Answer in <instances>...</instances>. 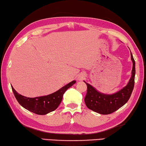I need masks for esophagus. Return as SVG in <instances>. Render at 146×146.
Segmentation results:
<instances>
[{
	"label": "esophagus",
	"instance_id": "obj_1",
	"mask_svg": "<svg viewBox=\"0 0 146 146\" xmlns=\"http://www.w3.org/2000/svg\"><path fill=\"white\" fill-rule=\"evenodd\" d=\"M84 76L83 75H81V76H79V77H78V80H80V81H81V80H83V79H84Z\"/></svg>",
	"mask_w": 146,
	"mask_h": 146
}]
</instances>
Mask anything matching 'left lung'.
I'll return each mask as SVG.
<instances>
[{"label": "left lung", "mask_w": 146, "mask_h": 146, "mask_svg": "<svg viewBox=\"0 0 146 146\" xmlns=\"http://www.w3.org/2000/svg\"><path fill=\"white\" fill-rule=\"evenodd\" d=\"M133 62L131 76L126 86L113 94L101 93L90 84L85 82L87 85V93L85 98V103L87 108L97 113L108 115L121 108L129 100L133 90L135 76V62L131 52Z\"/></svg>", "instance_id": "8db88e82"}]
</instances>
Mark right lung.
<instances>
[{
    "mask_svg": "<svg viewBox=\"0 0 146 146\" xmlns=\"http://www.w3.org/2000/svg\"><path fill=\"white\" fill-rule=\"evenodd\" d=\"M76 82L75 80L71 81L60 90L49 95L33 98H27L20 95L13 87L12 90L17 101L23 108L36 114L45 115L53 111L58 108L62 101L64 93Z\"/></svg>",
    "mask_w": 146,
    "mask_h": 146,
    "instance_id": "obj_1",
    "label": "right lung"
}]
</instances>
